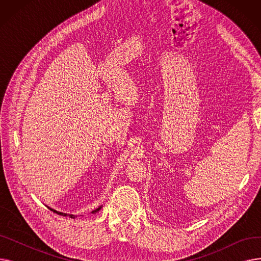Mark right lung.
I'll return each instance as SVG.
<instances>
[{"mask_svg":"<svg viewBox=\"0 0 261 261\" xmlns=\"http://www.w3.org/2000/svg\"><path fill=\"white\" fill-rule=\"evenodd\" d=\"M101 207H102V205H101V206H99L98 208H96V210H94L93 212H92V214H96V213H97V212H99L100 210H101ZM47 208L48 210H50L51 212H54V213H56V214H58V215H60V216H64V217H66V216H68V217H71V218H76L77 216L76 215H72V214H65V213H61V212H57L56 210H53V208H50V207H48L47 206Z\"/></svg>","mask_w":261,"mask_h":261,"instance_id":"right-lung-1","label":"right lung"}]
</instances>
